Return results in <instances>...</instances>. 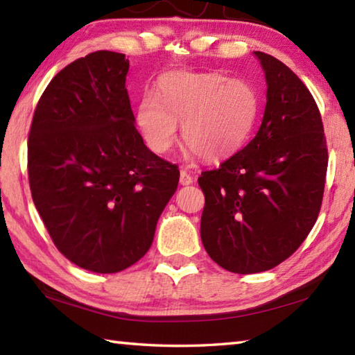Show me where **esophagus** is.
<instances>
[{
	"label": "esophagus",
	"mask_w": 355,
	"mask_h": 355,
	"mask_svg": "<svg viewBox=\"0 0 355 355\" xmlns=\"http://www.w3.org/2000/svg\"><path fill=\"white\" fill-rule=\"evenodd\" d=\"M192 182H194V178H192V175L188 171H180V183L183 186H188Z\"/></svg>",
	"instance_id": "34e87169"
}]
</instances>
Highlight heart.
Here are the masks:
<instances>
[{
  "label": "heart",
  "mask_w": 355,
  "mask_h": 355,
  "mask_svg": "<svg viewBox=\"0 0 355 355\" xmlns=\"http://www.w3.org/2000/svg\"><path fill=\"white\" fill-rule=\"evenodd\" d=\"M258 95L241 78L220 73L177 71L146 92L137 105L136 122L147 147L158 155L169 152L178 137L205 161H216L243 146L254 127Z\"/></svg>",
  "instance_id": "b5f03b06"
}]
</instances>
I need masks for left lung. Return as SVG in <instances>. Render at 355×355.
Returning a JSON list of instances; mask_svg holds the SVG:
<instances>
[{"mask_svg":"<svg viewBox=\"0 0 355 355\" xmlns=\"http://www.w3.org/2000/svg\"><path fill=\"white\" fill-rule=\"evenodd\" d=\"M255 56L268 83L260 128L243 150L199 177L203 248L236 274L268 271L299 249L320 214L329 161L307 86L279 59Z\"/></svg>","mask_w":355,"mask_h":355,"instance_id":"left-lung-1","label":"left lung"}]
</instances>
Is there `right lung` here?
Returning <instances> with one entry per match:
<instances>
[{
  "label": "right lung",
  "mask_w": 355,
  "mask_h": 355,
  "mask_svg": "<svg viewBox=\"0 0 355 355\" xmlns=\"http://www.w3.org/2000/svg\"><path fill=\"white\" fill-rule=\"evenodd\" d=\"M122 53L95 51L53 78L28 136L34 205L61 254L112 274L152 245L180 171L150 152L135 127Z\"/></svg>",
  "instance_id": "1"
}]
</instances>
